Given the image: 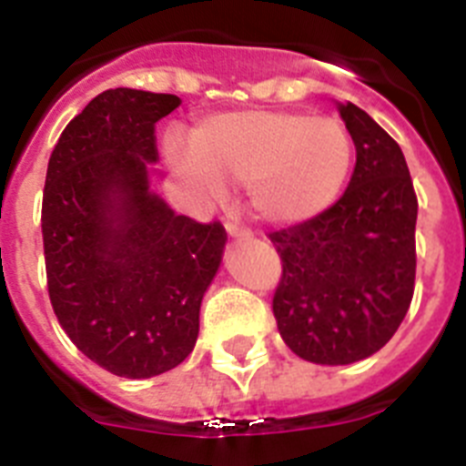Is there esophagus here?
Returning <instances> with one entry per match:
<instances>
[{
  "label": "esophagus",
  "instance_id": "esophagus-1",
  "mask_svg": "<svg viewBox=\"0 0 466 466\" xmlns=\"http://www.w3.org/2000/svg\"><path fill=\"white\" fill-rule=\"evenodd\" d=\"M226 233H228L230 238H249V230L242 228L238 221H226Z\"/></svg>",
  "mask_w": 466,
  "mask_h": 466
}]
</instances>
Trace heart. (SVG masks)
I'll list each match as a JSON object with an SVG mask.
<instances>
[{
  "label": "heart",
  "mask_w": 466,
  "mask_h": 466,
  "mask_svg": "<svg viewBox=\"0 0 466 466\" xmlns=\"http://www.w3.org/2000/svg\"><path fill=\"white\" fill-rule=\"evenodd\" d=\"M166 156L205 200H221L226 182L242 184L263 221L296 226L339 200L355 147L339 118L252 109L208 118L191 144L170 135Z\"/></svg>",
  "instance_id": "heart-1"
}]
</instances>
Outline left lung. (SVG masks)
Masks as SVG:
<instances>
[{
	"instance_id": "left-lung-1",
	"label": "left lung",
	"mask_w": 466,
	"mask_h": 466,
	"mask_svg": "<svg viewBox=\"0 0 466 466\" xmlns=\"http://www.w3.org/2000/svg\"><path fill=\"white\" fill-rule=\"evenodd\" d=\"M355 172L319 217L270 233L282 258L273 299L279 336L312 364L371 357L409 312L415 284V198L401 147L352 102H339Z\"/></svg>"
}]
</instances>
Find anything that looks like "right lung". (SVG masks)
<instances>
[{
    "label": "right lung",
    "instance_id": "add662e5",
    "mask_svg": "<svg viewBox=\"0 0 466 466\" xmlns=\"http://www.w3.org/2000/svg\"><path fill=\"white\" fill-rule=\"evenodd\" d=\"M177 95L111 88L65 127L46 170L48 296L72 343L114 376L154 378L191 355L226 230L151 188L156 121Z\"/></svg>",
    "mask_w": 466,
    "mask_h": 466
}]
</instances>
